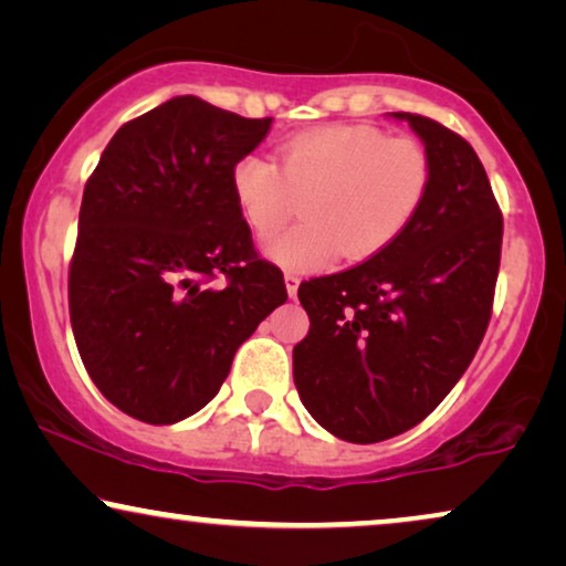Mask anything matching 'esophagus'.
<instances>
[{"instance_id":"34e87169","label":"esophagus","mask_w":566,"mask_h":566,"mask_svg":"<svg viewBox=\"0 0 566 566\" xmlns=\"http://www.w3.org/2000/svg\"><path fill=\"white\" fill-rule=\"evenodd\" d=\"M298 275H293V273H285V291H289V296L291 298H296V293H298Z\"/></svg>"}]
</instances>
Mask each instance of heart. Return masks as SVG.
<instances>
[{"label":"heart","instance_id":"b5f03b06","mask_svg":"<svg viewBox=\"0 0 566 566\" xmlns=\"http://www.w3.org/2000/svg\"><path fill=\"white\" fill-rule=\"evenodd\" d=\"M432 188L428 146L374 126H319L285 138L277 165L247 154L231 167L237 208L268 239L304 198V223L268 242V258L293 273L327 268L339 252L366 260L409 229Z\"/></svg>","mask_w":566,"mask_h":566}]
</instances>
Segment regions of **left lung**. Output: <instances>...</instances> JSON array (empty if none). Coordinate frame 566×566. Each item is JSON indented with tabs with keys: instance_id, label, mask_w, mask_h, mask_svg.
I'll return each mask as SVG.
<instances>
[{
	"instance_id": "1",
	"label": "left lung",
	"mask_w": 566,
	"mask_h": 566,
	"mask_svg": "<svg viewBox=\"0 0 566 566\" xmlns=\"http://www.w3.org/2000/svg\"><path fill=\"white\" fill-rule=\"evenodd\" d=\"M432 188L397 242L343 273L298 285L308 335L293 381L316 422L378 443L422 422L474 360L492 316L502 213L467 138L417 113Z\"/></svg>"
}]
</instances>
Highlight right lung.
I'll return each instance as SVG.
<instances>
[{
  "instance_id": "right-lung-1",
  "label": "right lung",
  "mask_w": 566,
  "mask_h": 566,
  "mask_svg": "<svg viewBox=\"0 0 566 566\" xmlns=\"http://www.w3.org/2000/svg\"><path fill=\"white\" fill-rule=\"evenodd\" d=\"M270 123L172 97L120 126L84 185L69 316L90 378L136 420L203 409L289 298L231 192V167Z\"/></svg>"
}]
</instances>
